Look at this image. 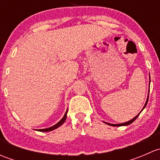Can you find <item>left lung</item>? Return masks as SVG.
Here are the masks:
<instances>
[{
    "label": "left lung",
    "mask_w": 160,
    "mask_h": 160,
    "mask_svg": "<svg viewBox=\"0 0 160 160\" xmlns=\"http://www.w3.org/2000/svg\"><path fill=\"white\" fill-rule=\"evenodd\" d=\"M148 100H149V96H148L147 101H146V104H145V106H144V108H143V109H144L145 108H146V104H147V103H148ZM138 115H139V114H138V115H137V116H135V117L134 118H132V120H130L129 122H125V123H122V124H118V125H114V124H109V123H107V122H105V123H106V124H108V125H111V126H123V125H130V124H132V122H133L134 121H135V119H136L137 118H138Z\"/></svg>",
    "instance_id": "left-lung-1"
}]
</instances>
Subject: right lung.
<instances>
[{
  "mask_svg": "<svg viewBox=\"0 0 160 160\" xmlns=\"http://www.w3.org/2000/svg\"><path fill=\"white\" fill-rule=\"evenodd\" d=\"M67 112H66V114H64L63 118H62L61 119V120L59 121V122H58V123L56 124V125H53V126L50 127V128H45V129H38V131H39V132H50V131H52V130L56 129V128H59V127L60 126V125H62V124L64 123V122H65L66 119H67Z\"/></svg>",
  "mask_w": 160,
  "mask_h": 160,
  "instance_id": "obj_1",
  "label": "right lung"
}]
</instances>
